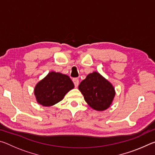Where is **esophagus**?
<instances>
[{
	"mask_svg": "<svg viewBox=\"0 0 155 155\" xmlns=\"http://www.w3.org/2000/svg\"><path fill=\"white\" fill-rule=\"evenodd\" d=\"M72 81H73V83H74V84L75 87H77L78 85V83H79V81H78V78H74L72 79Z\"/></svg>",
	"mask_w": 155,
	"mask_h": 155,
	"instance_id": "esophagus-1",
	"label": "esophagus"
}]
</instances>
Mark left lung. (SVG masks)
<instances>
[{
  "label": "left lung",
  "mask_w": 155,
  "mask_h": 155,
  "mask_svg": "<svg viewBox=\"0 0 155 155\" xmlns=\"http://www.w3.org/2000/svg\"><path fill=\"white\" fill-rule=\"evenodd\" d=\"M78 90L91 108L96 111L108 109L114 98V86L98 72L89 74L78 85Z\"/></svg>",
  "instance_id": "1"
}]
</instances>
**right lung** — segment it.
<instances>
[{
	"label": "right lung",
	"instance_id": "add662e5",
	"mask_svg": "<svg viewBox=\"0 0 155 155\" xmlns=\"http://www.w3.org/2000/svg\"><path fill=\"white\" fill-rule=\"evenodd\" d=\"M74 87V83L68 76L51 72L37 84L34 94L39 104L51 107L62 101L65 94Z\"/></svg>",
	"mask_w": 155,
	"mask_h": 155
}]
</instances>
